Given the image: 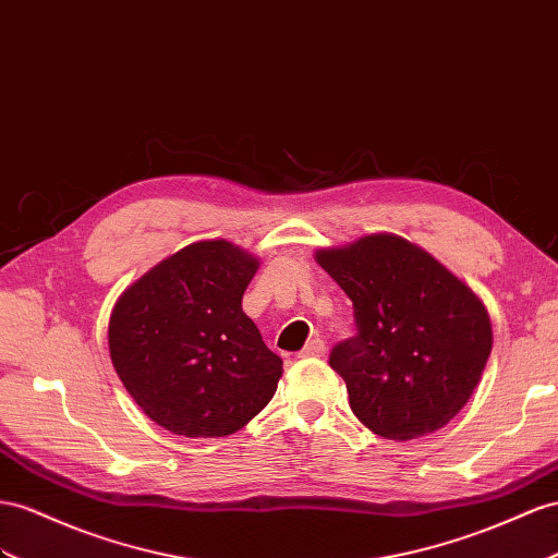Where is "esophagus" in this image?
I'll use <instances>...</instances> for the list:
<instances>
[{
    "label": "esophagus",
    "instance_id": "1",
    "mask_svg": "<svg viewBox=\"0 0 558 558\" xmlns=\"http://www.w3.org/2000/svg\"><path fill=\"white\" fill-rule=\"evenodd\" d=\"M320 355H325V341L320 337L311 339L308 344L299 351V359H320Z\"/></svg>",
    "mask_w": 558,
    "mask_h": 558
}]
</instances>
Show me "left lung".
I'll return each mask as SVG.
<instances>
[{
  "label": "left lung",
  "instance_id": "left-lung-1",
  "mask_svg": "<svg viewBox=\"0 0 558 558\" xmlns=\"http://www.w3.org/2000/svg\"><path fill=\"white\" fill-rule=\"evenodd\" d=\"M316 262L353 302L359 335L330 353L353 415L389 440L446 426L490 359L493 327L478 294L393 233L320 247Z\"/></svg>",
  "mask_w": 558,
  "mask_h": 558
}]
</instances>
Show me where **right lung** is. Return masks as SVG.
Returning <instances> with one entry per match:
<instances>
[{"instance_id": "add662e5", "label": "right lung", "mask_w": 558, "mask_h": 558, "mask_svg": "<svg viewBox=\"0 0 558 558\" xmlns=\"http://www.w3.org/2000/svg\"><path fill=\"white\" fill-rule=\"evenodd\" d=\"M259 259L199 240L126 288L108 323L110 361L146 415L185 438L240 432L268 405L282 359L242 311Z\"/></svg>"}]
</instances>
